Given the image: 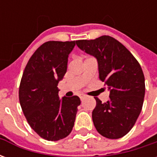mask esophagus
<instances>
[{
    "label": "esophagus",
    "mask_w": 157,
    "mask_h": 157,
    "mask_svg": "<svg viewBox=\"0 0 157 157\" xmlns=\"http://www.w3.org/2000/svg\"><path fill=\"white\" fill-rule=\"evenodd\" d=\"M80 98H81V100H83V99L85 98V95H83V94H82V95H81L80 96Z\"/></svg>",
    "instance_id": "34e87169"
}]
</instances>
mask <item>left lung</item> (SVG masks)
I'll use <instances>...</instances> for the list:
<instances>
[{"mask_svg":"<svg viewBox=\"0 0 157 157\" xmlns=\"http://www.w3.org/2000/svg\"><path fill=\"white\" fill-rule=\"evenodd\" d=\"M75 43L97 59L99 79L110 91L108 102L102 103L95 98L92 121L96 129L106 138H121L133 128L141 112L145 86L140 65L120 42L110 36Z\"/></svg>","mask_w":157,"mask_h":157,"instance_id":"obj_1","label":"left lung"}]
</instances>
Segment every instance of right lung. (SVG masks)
Returning a JSON list of instances; mask_svg holds the SVG:
<instances>
[{
  "mask_svg": "<svg viewBox=\"0 0 157 157\" xmlns=\"http://www.w3.org/2000/svg\"><path fill=\"white\" fill-rule=\"evenodd\" d=\"M75 41H48L29 59L19 86V102L31 128L44 140L56 141L71 132L77 96L59 97L58 83L67 71L70 53Z\"/></svg>",
  "mask_w": 157,
  "mask_h": 157,
  "instance_id": "right-lung-1",
  "label": "right lung"
}]
</instances>
